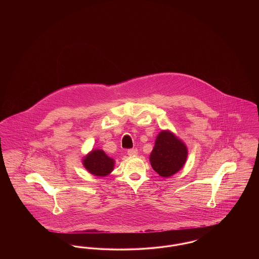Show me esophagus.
<instances>
[{
	"instance_id": "obj_1",
	"label": "esophagus",
	"mask_w": 259,
	"mask_h": 259,
	"mask_svg": "<svg viewBox=\"0 0 259 259\" xmlns=\"http://www.w3.org/2000/svg\"><path fill=\"white\" fill-rule=\"evenodd\" d=\"M127 153H128V155H129V156H132V157H134V156H137V154H138V150H137L136 148L128 149Z\"/></svg>"
}]
</instances>
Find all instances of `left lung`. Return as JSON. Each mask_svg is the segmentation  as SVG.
Wrapping results in <instances>:
<instances>
[{
	"instance_id": "obj_1",
	"label": "left lung",
	"mask_w": 259,
	"mask_h": 259,
	"mask_svg": "<svg viewBox=\"0 0 259 259\" xmlns=\"http://www.w3.org/2000/svg\"><path fill=\"white\" fill-rule=\"evenodd\" d=\"M187 158V148L183 141L168 130H162L156 137L149 161L160 177L168 178L179 172Z\"/></svg>"
}]
</instances>
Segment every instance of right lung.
Here are the masks:
<instances>
[{"label":"right lung","instance_id":"obj_1","mask_svg":"<svg viewBox=\"0 0 259 259\" xmlns=\"http://www.w3.org/2000/svg\"><path fill=\"white\" fill-rule=\"evenodd\" d=\"M82 164L88 172L97 177H106L113 170L114 160L104 150L93 149L83 158Z\"/></svg>","mask_w":259,"mask_h":259}]
</instances>
